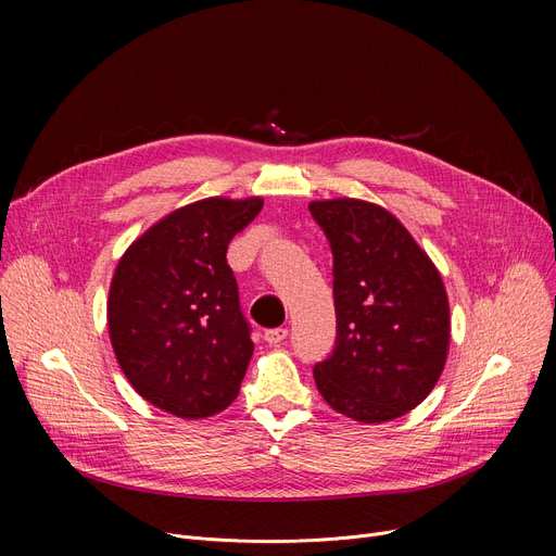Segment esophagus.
<instances>
[{
    "label": "esophagus",
    "mask_w": 556,
    "mask_h": 556,
    "mask_svg": "<svg viewBox=\"0 0 556 556\" xmlns=\"http://www.w3.org/2000/svg\"><path fill=\"white\" fill-rule=\"evenodd\" d=\"M286 336H288V329L279 327V329H268L263 338H266L268 344H281L286 340Z\"/></svg>",
    "instance_id": "obj_1"
}]
</instances>
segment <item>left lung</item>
Instances as JSON below:
<instances>
[{
	"label": "left lung",
	"instance_id": "8db88e82",
	"mask_svg": "<svg viewBox=\"0 0 556 556\" xmlns=\"http://www.w3.org/2000/svg\"><path fill=\"white\" fill-rule=\"evenodd\" d=\"M333 254L336 346L313 367L340 415L363 424L403 417L444 371L451 317L434 263L388 210L338 198L308 204Z\"/></svg>",
	"mask_w": 556,
	"mask_h": 556
}]
</instances>
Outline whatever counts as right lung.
I'll list each match as a JSON object with an SVG mask.
<instances>
[{"label": "right lung", "mask_w": 556, "mask_h": 556, "mask_svg": "<svg viewBox=\"0 0 556 556\" xmlns=\"http://www.w3.org/2000/svg\"><path fill=\"white\" fill-rule=\"evenodd\" d=\"M261 198H204L164 216L126 250L108 298V331L130 386L182 419L237 399L254 342L227 245Z\"/></svg>", "instance_id": "1"}]
</instances>
